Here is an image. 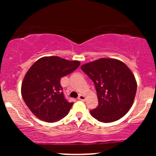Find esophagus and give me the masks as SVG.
Instances as JSON below:
<instances>
[{
  "instance_id": "esophagus-1",
  "label": "esophagus",
  "mask_w": 156,
  "mask_h": 156,
  "mask_svg": "<svg viewBox=\"0 0 156 156\" xmlns=\"http://www.w3.org/2000/svg\"><path fill=\"white\" fill-rule=\"evenodd\" d=\"M78 99L79 100V101H85L86 100V97L83 95V94H80L79 96H78Z\"/></svg>"
}]
</instances>
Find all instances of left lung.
<instances>
[{
    "label": "left lung",
    "mask_w": 156,
    "mask_h": 156,
    "mask_svg": "<svg viewBox=\"0 0 156 156\" xmlns=\"http://www.w3.org/2000/svg\"><path fill=\"white\" fill-rule=\"evenodd\" d=\"M94 82L98 105L91 115L102 122H112L125 116L133 105L137 83L131 70L121 61L102 58L82 65Z\"/></svg>",
    "instance_id": "1"
}]
</instances>
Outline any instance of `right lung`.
I'll return each mask as SVG.
<instances>
[{
  "mask_svg": "<svg viewBox=\"0 0 156 156\" xmlns=\"http://www.w3.org/2000/svg\"><path fill=\"white\" fill-rule=\"evenodd\" d=\"M79 65V61L45 56L30 67L23 78L21 94L27 106L38 119L53 122L67 115L73 103L64 98L60 80Z\"/></svg>",
  "mask_w": 156,
  "mask_h": 156,
  "instance_id": "obj_1",
  "label": "right lung"
}]
</instances>
